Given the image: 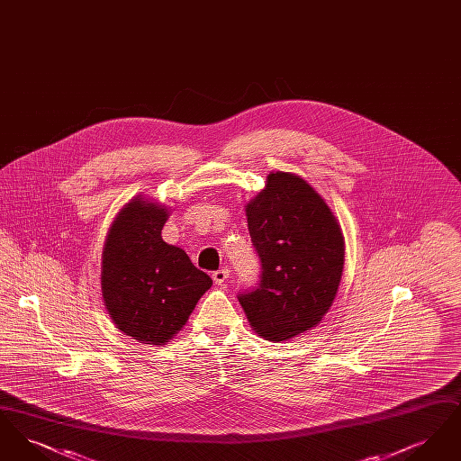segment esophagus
Returning a JSON list of instances; mask_svg holds the SVG:
<instances>
[{"label":"esophagus","instance_id":"esophagus-1","mask_svg":"<svg viewBox=\"0 0 461 461\" xmlns=\"http://www.w3.org/2000/svg\"><path fill=\"white\" fill-rule=\"evenodd\" d=\"M228 276H230V269H226V267H222V269H218V271L212 273V280H214V284H218V285H222Z\"/></svg>","mask_w":461,"mask_h":461}]
</instances>
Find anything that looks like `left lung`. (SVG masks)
<instances>
[{
    "mask_svg": "<svg viewBox=\"0 0 461 461\" xmlns=\"http://www.w3.org/2000/svg\"><path fill=\"white\" fill-rule=\"evenodd\" d=\"M259 256V285L239 294L254 331L282 342L329 312L344 269V237L323 197L299 176L269 173L245 205Z\"/></svg>",
    "mask_w": 461,
    "mask_h": 461,
    "instance_id": "1",
    "label": "left lung"
}]
</instances>
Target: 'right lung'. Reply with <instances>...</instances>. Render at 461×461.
<instances>
[{"instance_id":"right-lung-1","label":"right lung","mask_w":461,"mask_h":461,"mask_svg":"<svg viewBox=\"0 0 461 461\" xmlns=\"http://www.w3.org/2000/svg\"><path fill=\"white\" fill-rule=\"evenodd\" d=\"M164 205L136 197L110 226L102 256V295L112 321L141 344L169 342L211 288L186 252L162 240Z\"/></svg>"}]
</instances>
